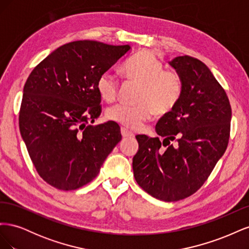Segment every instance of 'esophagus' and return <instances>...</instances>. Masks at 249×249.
<instances>
[{"label":"esophagus","mask_w":249,"mask_h":249,"mask_svg":"<svg viewBox=\"0 0 249 249\" xmlns=\"http://www.w3.org/2000/svg\"><path fill=\"white\" fill-rule=\"evenodd\" d=\"M120 132H122V136L124 138H133L135 136L134 133H132L131 131L125 129V127H122V130H120Z\"/></svg>","instance_id":"1"}]
</instances>
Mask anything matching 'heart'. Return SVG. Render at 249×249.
Here are the masks:
<instances>
[{
    "label": "heart",
    "instance_id": "obj_1",
    "mask_svg": "<svg viewBox=\"0 0 249 249\" xmlns=\"http://www.w3.org/2000/svg\"><path fill=\"white\" fill-rule=\"evenodd\" d=\"M159 58L148 50H142L122 66L125 79L140 83L133 106L116 105L107 110L106 117L127 129H137L154 112L164 115L177 106L183 93V81L177 71L163 70ZM96 89L102 99L113 103L117 99L118 80L111 71H105L97 79Z\"/></svg>",
    "mask_w": 249,
    "mask_h": 249
}]
</instances>
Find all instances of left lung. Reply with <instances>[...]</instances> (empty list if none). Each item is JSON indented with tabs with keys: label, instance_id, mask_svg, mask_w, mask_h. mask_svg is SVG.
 <instances>
[{
	"label": "left lung",
	"instance_id": "left-lung-1",
	"mask_svg": "<svg viewBox=\"0 0 249 249\" xmlns=\"http://www.w3.org/2000/svg\"><path fill=\"white\" fill-rule=\"evenodd\" d=\"M168 63L183 81L177 106L156 124L163 145L167 142L169 146L163 150L159 137L137 135L133 171L138 185L153 197L177 201L196 192L223 156L231 109L224 89L200 60L178 56Z\"/></svg>",
	"mask_w": 249,
	"mask_h": 249
}]
</instances>
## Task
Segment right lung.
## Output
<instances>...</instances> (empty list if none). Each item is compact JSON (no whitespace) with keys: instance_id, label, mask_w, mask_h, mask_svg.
Returning a JSON list of instances; mask_svg holds the SVG:
<instances>
[{"instance_id":"1","label":"right lung","mask_w":249,"mask_h":249,"mask_svg":"<svg viewBox=\"0 0 249 249\" xmlns=\"http://www.w3.org/2000/svg\"><path fill=\"white\" fill-rule=\"evenodd\" d=\"M131 47L94 40L63 44L30 73L19 131L39 176L60 190H74L99 175L122 140L114 122L91 125L101 114L96 82Z\"/></svg>"}]
</instances>
